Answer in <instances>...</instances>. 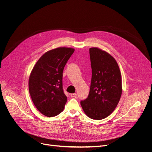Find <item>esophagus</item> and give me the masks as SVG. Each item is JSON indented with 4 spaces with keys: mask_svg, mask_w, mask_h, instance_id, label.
Here are the masks:
<instances>
[{
    "mask_svg": "<svg viewBox=\"0 0 152 152\" xmlns=\"http://www.w3.org/2000/svg\"><path fill=\"white\" fill-rule=\"evenodd\" d=\"M70 96H71L72 98H76L77 94H76V93H72V94H70Z\"/></svg>",
    "mask_w": 152,
    "mask_h": 152,
    "instance_id": "34e87169",
    "label": "esophagus"
}]
</instances>
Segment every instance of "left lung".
Returning a JSON list of instances; mask_svg holds the SVG:
<instances>
[{
	"label": "left lung",
	"instance_id": "left-lung-1",
	"mask_svg": "<svg viewBox=\"0 0 152 152\" xmlns=\"http://www.w3.org/2000/svg\"><path fill=\"white\" fill-rule=\"evenodd\" d=\"M92 69L88 98L80 101L86 115L100 120L111 114L116 108L122 94V78L115 58L98 48L90 50Z\"/></svg>",
	"mask_w": 152,
	"mask_h": 152
}]
</instances>
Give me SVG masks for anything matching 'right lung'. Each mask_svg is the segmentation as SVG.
<instances>
[{"label":"right lung","mask_w":152,"mask_h":152,"mask_svg":"<svg viewBox=\"0 0 152 152\" xmlns=\"http://www.w3.org/2000/svg\"><path fill=\"white\" fill-rule=\"evenodd\" d=\"M75 49L59 47L44 54L31 72L28 87L39 111L47 117L56 116L65 107L67 98L62 87L63 70Z\"/></svg>","instance_id":"add662e5"}]
</instances>
